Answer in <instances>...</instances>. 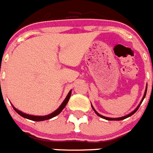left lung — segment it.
<instances>
[{"label":"left lung","mask_w":153,"mask_h":153,"mask_svg":"<svg viewBox=\"0 0 153 153\" xmlns=\"http://www.w3.org/2000/svg\"><path fill=\"white\" fill-rule=\"evenodd\" d=\"M146 92H147V86H146V88H145V94H144V96H143L142 100H141V101H140V103H139V104H138V106H137V107L136 108H135V109L134 110V111H132L131 113L128 114H126V115H125V116H123V117H120V118H109V117H105V116L101 115V114H100L98 113L97 111H96V110H95V108H94L93 106H92V105H91V107H92V109H93V111H95V112H96V114H97L98 116H100V118H104V119H106V120H109V121H119V120H123V119H125V118H129V117H130V116H131V115H133V114H134L135 113V112H136V111H137V110H138L139 107H140V104H141V102H143V100H144V99H145V96H146Z\"/></svg>","instance_id":"1"}]
</instances>
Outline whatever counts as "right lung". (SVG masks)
Returning a JSON list of instances; mask_svg holds the SVG:
<instances>
[{
	"mask_svg": "<svg viewBox=\"0 0 153 153\" xmlns=\"http://www.w3.org/2000/svg\"><path fill=\"white\" fill-rule=\"evenodd\" d=\"M71 93H72V90L69 91V92L68 93L67 96L65 97V100L62 102V103L60 105V107L57 108L56 111H54L53 112H52L51 114H47V115H44V116H38V115H30V114H27L24 113V112H22V111H19V110H17L16 107H13V105H12L13 107V109L16 111V113H18L20 116L22 117H24L25 118H27V119H30V120H32V121H35V122H40V121H45V120H48V119H51V118H53V117H55L57 116V114H59L62 111V110L64 109L65 107L66 106V104L68 103L69 100V98L71 96Z\"/></svg>",
	"mask_w": 153,
	"mask_h": 153,
	"instance_id": "obj_1",
	"label": "right lung"
}]
</instances>
